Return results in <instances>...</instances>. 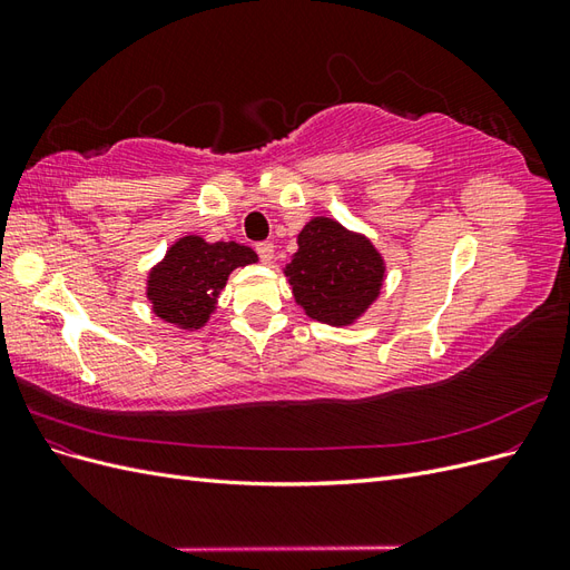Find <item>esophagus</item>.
Masks as SVG:
<instances>
[{"mask_svg": "<svg viewBox=\"0 0 570 570\" xmlns=\"http://www.w3.org/2000/svg\"><path fill=\"white\" fill-rule=\"evenodd\" d=\"M254 249H256L258 258H262L264 264H271V262H273V254H275V249H273V243H258Z\"/></svg>", "mask_w": 570, "mask_h": 570, "instance_id": "obj_1", "label": "esophagus"}]
</instances>
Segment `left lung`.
<instances>
[{
    "instance_id": "obj_1",
    "label": "left lung",
    "mask_w": 570,
    "mask_h": 570,
    "mask_svg": "<svg viewBox=\"0 0 570 570\" xmlns=\"http://www.w3.org/2000/svg\"><path fill=\"white\" fill-rule=\"evenodd\" d=\"M297 243L299 252L285 273L304 312L331 325H347L364 314L385 275L383 258L368 239L344 230L333 218H314Z\"/></svg>"
}]
</instances>
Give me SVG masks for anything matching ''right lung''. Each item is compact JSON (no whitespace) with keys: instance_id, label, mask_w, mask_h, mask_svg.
<instances>
[{"instance_id":"right-lung-1","label":"right lung","mask_w":570,"mask_h":570,"mask_svg":"<svg viewBox=\"0 0 570 570\" xmlns=\"http://www.w3.org/2000/svg\"><path fill=\"white\" fill-rule=\"evenodd\" d=\"M256 262V254L237 243H204L187 235L168 249L151 271L147 295L159 318L180 327H199L214 312L218 292L233 268Z\"/></svg>"}]
</instances>
